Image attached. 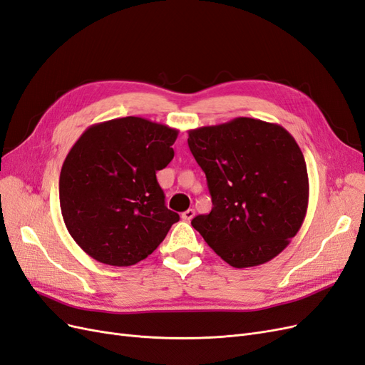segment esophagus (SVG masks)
Here are the masks:
<instances>
[{"label":"esophagus","instance_id":"esophagus-1","mask_svg":"<svg viewBox=\"0 0 365 365\" xmlns=\"http://www.w3.org/2000/svg\"><path fill=\"white\" fill-rule=\"evenodd\" d=\"M181 217H182L184 220H192V219L195 217V210H193V208L185 210V212L181 215Z\"/></svg>","mask_w":365,"mask_h":365}]
</instances>
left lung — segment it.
Returning a JSON list of instances; mask_svg holds the SVG:
<instances>
[{"mask_svg":"<svg viewBox=\"0 0 365 365\" xmlns=\"http://www.w3.org/2000/svg\"><path fill=\"white\" fill-rule=\"evenodd\" d=\"M189 148L207 176L213 208L192 225L235 268L267 263L289 245L307 212L302 149L280 125L237 117L189 130Z\"/></svg>","mask_w":365,"mask_h":365,"instance_id":"1","label":"left lung"}]
</instances>
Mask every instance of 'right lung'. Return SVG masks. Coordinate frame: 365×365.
I'll list each match as a JSON object with an SVG mask.
<instances>
[{
    "label": "right lung",
    "instance_id": "1",
    "mask_svg": "<svg viewBox=\"0 0 365 365\" xmlns=\"http://www.w3.org/2000/svg\"><path fill=\"white\" fill-rule=\"evenodd\" d=\"M176 137L178 129L123 117L90 126L74 143L61 170L59 201L68 233L88 256L130 267L178 222L157 181Z\"/></svg>",
    "mask_w": 365,
    "mask_h": 365
}]
</instances>
